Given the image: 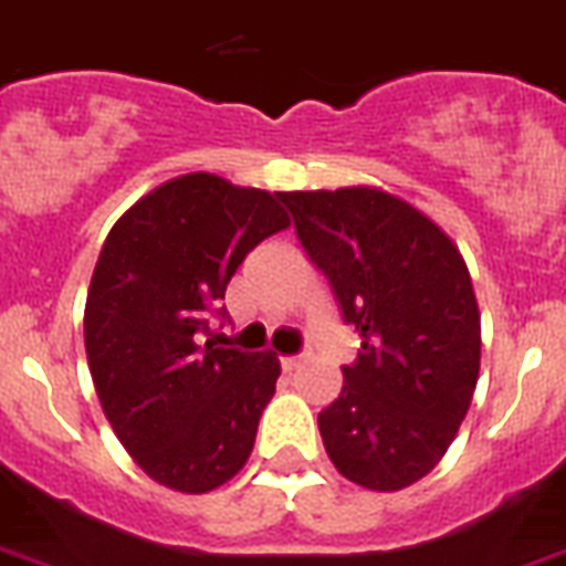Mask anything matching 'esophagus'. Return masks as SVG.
I'll return each mask as SVG.
<instances>
[{
    "label": "esophagus",
    "mask_w": 566,
    "mask_h": 566,
    "mask_svg": "<svg viewBox=\"0 0 566 566\" xmlns=\"http://www.w3.org/2000/svg\"><path fill=\"white\" fill-rule=\"evenodd\" d=\"M298 363H302V355H287V357H282V369L284 371H293L298 366Z\"/></svg>",
    "instance_id": "1"
}]
</instances>
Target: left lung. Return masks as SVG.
Listing matches in <instances>:
<instances>
[{"label":"left lung","instance_id":"8db88e82","mask_svg":"<svg viewBox=\"0 0 566 566\" xmlns=\"http://www.w3.org/2000/svg\"><path fill=\"white\" fill-rule=\"evenodd\" d=\"M298 243L360 334L343 392L319 412L331 462L371 491L430 474L480 378V307L462 252L424 211L380 188L279 191Z\"/></svg>","mask_w":566,"mask_h":566}]
</instances>
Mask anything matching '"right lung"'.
<instances>
[{"mask_svg":"<svg viewBox=\"0 0 566 566\" xmlns=\"http://www.w3.org/2000/svg\"><path fill=\"white\" fill-rule=\"evenodd\" d=\"M291 227L275 195L182 174L109 229L92 273L84 343L104 416L165 489L206 494L247 465L282 366L209 334L247 252Z\"/></svg>","mask_w":566,"mask_h":566,"instance_id":"obj_1","label":"right lung"}]
</instances>
